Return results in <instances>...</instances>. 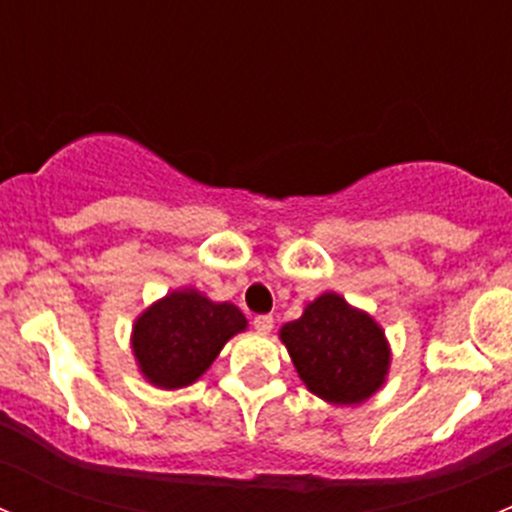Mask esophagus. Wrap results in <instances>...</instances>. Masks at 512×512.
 Segmentation results:
<instances>
[{
    "mask_svg": "<svg viewBox=\"0 0 512 512\" xmlns=\"http://www.w3.org/2000/svg\"><path fill=\"white\" fill-rule=\"evenodd\" d=\"M255 329L260 334H270L272 332V324H275V319L270 317V314H260V317H255Z\"/></svg>",
    "mask_w": 512,
    "mask_h": 512,
    "instance_id": "1",
    "label": "esophagus"
}]
</instances>
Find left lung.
<instances>
[{"label":"left lung","instance_id":"8db88e82","mask_svg":"<svg viewBox=\"0 0 512 512\" xmlns=\"http://www.w3.org/2000/svg\"><path fill=\"white\" fill-rule=\"evenodd\" d=\"M289 359L314 396L334 406L369 401L386 384L391 347L384 327L342 294L324 292L280 329Z\"/></svg>","mask_w":512,"mask_h":512}]
</instances>
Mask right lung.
Returning <instances> with one entry per match:
<instances>
[{
	"instance_id": "1",
	"label": "right lung",
	"mask_w": 512,
	"mask_h": 512,
	"mask_svg": "<svg viewBox=\"0 0 512 512\" xmlns=\"http://www.w3.org/2000/svg\"><path fill=\"white\" fill-rule=\"evenodd\" d=\"M247 319L232 302H213L195 287H178L143 309L133 322L131 349L143 379L175 391L210 369Z\"/></svg>"
}]
</instances>
